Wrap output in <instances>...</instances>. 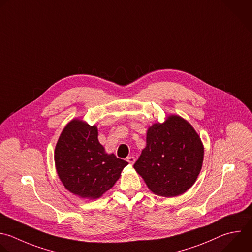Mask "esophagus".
Returning a JSON list of instances; mask_svg holds the SVG:
<instances>
[{
  "mask_svg": "<svg viewBox=\"0 0 252 252\" xmlns=\"http://www.w3.org/2000/svg\"><path fill=\"white\" fill-rule=\"evenodd\" d=\"M126 161L129 163V164H133L134 162H135V157H133V156H128L127 158H126Z\"/></svg>",
  "mask_w": 252,
  "mask_h": 252,
  "instance_id": "34e87169",
  "label": "esophagus"
}]
</instances>
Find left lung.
<instances>
[{
  "instance_id": "8db88e82",
  "label": "left lung",
  "mask_w": 252,
  "mask_h": 252,
  "mask_svg": "<svg viewBox=\"0 0 252 252\" xmlns=\"http://www.w3.org/2000/svg\"><path fill=\"white\" fill-rule=\"evenodd\" d=\"M204 160V146L194 127L172 115L147 129L146 146L133 168L149 190L162 197L184 194L196 182Z\"/></svg>"
}]
</instances>
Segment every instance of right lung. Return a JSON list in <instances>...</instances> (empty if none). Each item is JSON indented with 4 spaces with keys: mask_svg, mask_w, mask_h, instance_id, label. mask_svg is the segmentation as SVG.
Wrapping results in <instances>:
<instances>
[{
    "mask_svg": "<svg viewBox=\"0 0 252 252\" xmlns=\"http://www.w3.org/2000/svg\"><path fill=\"white\" fill-rule=\"evenodd\" d=\"M54 161L64 187L86 199H98L110 190L128 164L114 153L105 152L96 126L77 119L62 130L55 146Z\"/></svg>",
    "mask_w": 252,
    "mask_h": 252,
    "instance_id": "1",
    "label": "right lung"
}]
</instances>
